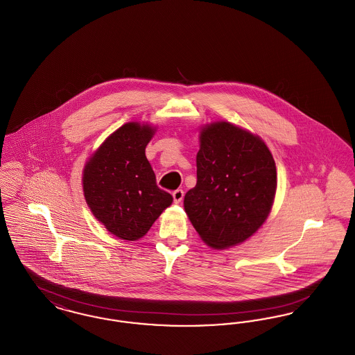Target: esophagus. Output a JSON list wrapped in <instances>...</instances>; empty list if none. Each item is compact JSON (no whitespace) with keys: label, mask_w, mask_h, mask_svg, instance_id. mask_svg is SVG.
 <instances>
[{"label":"esophagus","mask_w":355,"mask_h":355,"mask_svg":"<svg viewBox=\"0 0 355 355\" xmlns=\"http://www.w3.org/2000/svg\"><path fill=\"white\" fill-rule=\"evenodd\" d=\"M173 200L174 202L180 203L184 200V190L182 189H177L173 191Z\"/></svg>","instance_id":"1"}]
</instances>
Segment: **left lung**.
<instances>
[{"mask_svg":"<svg viewBox=\"0 0 355 355\" xmlns=\"http://www.w3.org/2000/svg\"><path fill=\"white\" fill-rule=\"evenodd\" d=\"M275 189V162L262 139L229 122L202 129L197 185L184 205L209 246L225 249L253 236L270 213Z\"/></svg>","mask_w":355,"mask_h":355,"instance_id":"left-lung-1","label":"left lung"}]
</instances>
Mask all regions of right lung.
<instances>
[{"label":"right lung","instance_id":"add662e5","mask_svg":"<svg viewBox=\"0 0 355 355\" xmlns=\"http://www.w3.org/2000/svg\"><path fill=\"white\" fill-rule=\"evenodd\" d=\"M154 129L129 122L121 126L89 159L84 170L85 200L92 213L116 236L135 241L171 205L159 189L145 155Z\"/></svg>","mask_w":355,"mask_h":355}]
</instances>
